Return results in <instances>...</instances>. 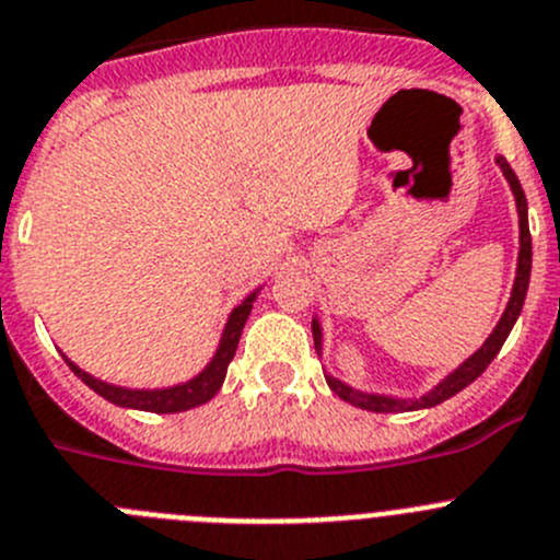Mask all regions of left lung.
I'll return each instance as SVG.
<instances>
[{
	"label": "left lung",
	"instance_id": "1",
	"mask_svg": "<svg viewBox=\"0 0 560 560\" xmlns=\"http://www.w3.org/2000/svg\"><path fill=\"white\" fill-rule=\"evenodd\" d=\"M498 165L503 168L505 179H509L511 190H514V198H516V209H520V265H516V281H514V292H511V301L509 306H505L503 317H500L498 328L492 331V337L486 339L483 348H480L478 353H472V357L467 359V362L462 364L458 370H453L451 375H447L442 384L436 386V389H431L425 395V398L420 400H395V398H384V395H364V392H357L351 389V386H345L342 381L337 378H326L328 386H331L334 392H337L339 398L348 400L351 406H359V409H368V411H381V415H392V411H415V409H428V406H436L442 404V400L453 398L456 392H462L464 386L472 384L475 378H478L480 373H483L489 364H492V359L498 357L500 348H503L505 337L511 334V328H514L516 317H520L522 312V304H525V295H527V284H530V262H533V245H530V229H527V201H525V190H522L520 179H516V174L511 171L509 162L500 156ZM312 337H315V348L320 351V326H317V320H312Z\"/></svg>",
	"mask_w": 560,
	"mask_h": 560
}]
</instances>
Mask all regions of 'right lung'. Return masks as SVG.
Listing matches in <instances>:
<instances>
[{
    "mask_svg": "<svg viewBox=\"0 0 560 560\" xmlns=\"http://www.w3.org/2000/svg\"><path fill=\"white\" fill-rule=\"evenodd\" d=\"M256 292H250L245 298L243 304L232 312L226 323V331H223L221 339V348H218L215 359L209 362V368L203 370L201 375H196L192 381L182 386H171V389H121V386H113V384H104V381L93 378V375L82 373L74 362L66 364L74 370V375H80L88 386H91L96 395H102L104 400L115 406H127V409H140V411H154V415H176V411H187V409H196V406L207 404V400L215 398V392L221 389L223 378H226V370L229 362L234 359V351H237V342H240V334H243L245 320L250 315V304H254Z\"/></svg>",
    "mask_w": 560,
    "mask_h": 560,
    "instance_id": "right-lung-1",
    "label": "right lung"
}]
</instances>
